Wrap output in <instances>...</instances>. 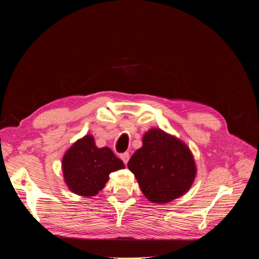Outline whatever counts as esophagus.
<instances>
[{"instance_id": "esophagus-1", "label": "esophagus", "mask_w": 259, "mask_h": 259, "mask_svg": "<svg viewBox=\"0 0 259 259\" xmlns=\"http://www.w3.org/2000/svg\"><path fill=\"white\" fill-rule=\"evenodd\" d=\"M120 158L122 159V161L124 162V164H127V162H128V160H130V154H128L127 152L122 153V154L120 155Z\"/></svg>"}]
</instances>
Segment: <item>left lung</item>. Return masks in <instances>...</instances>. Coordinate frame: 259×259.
Returning <instances> with one entry per match:
<instances>
[{
    "label": "left lung",
    "instance_id": "obj_1",
    "mask_svg": "<svg viewBox=\"0 0 259 259\" xmlns=\"http://www.w3.org/2000/svg\"><path fill=\"white\" fill-rule=\"evenodd\" d=\"M145 197L164 204L186 194L191 188L197 165L183 140L161 128H150L143 136V146L127 163Z\"/></svg>",
    "mask_w": 259,
    "mask_h": 259
}]
</instances>
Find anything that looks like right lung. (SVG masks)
Returning a JSON list of instances; mask_svg holds the SVG:
<instances>
[{"mask_svg": "<svg viewBox=\"0 0 259 259\" xmlns=\"http://www.w3.org/2000/svg\"><path fill=\"white\" fill-rule=\"evenodd\" d=\"M110 148H98L88 134L70 147L62 156L61 168L68 189L81 197H94L104 189L109 175L124 168Z\"/></svg>", "mask_w": 259, "mask_h": 259, "instance_id": "right-lung-1", "label": "right lung"}]
</instances>
